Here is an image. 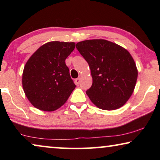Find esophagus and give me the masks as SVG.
Returning a JSON list of instances; mask_svg holds the SVG:
<instances>
[{
    "label": "esophagus",
    "mask_w": 160,
    "mask_h": 160,
    "mask_svg": "<svg viewBox=\"0 0 160 160\" xmlns=\"http://www.w3.org/2000/svg\"><path fill=\"white\" fill-rule=\"evenodd\" d=\"M80 82V78H77V79L75 80V85H78V86L79 85Z\"/></svg>",
    "instance_id": "34e87169"
}]
</instances>
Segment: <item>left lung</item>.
I'll return each mask as SVG.
<instances>
[{
	"label": "left lung",
	"mask_w": 160,
	"mask_h": 160,
	"mask_svg": "<svg viewBox=\"0 0 160 160\" xmlns=\"http://www.w3.org/2000/svg\"><path fill=\"white\" fill-rule=\"evenodd\" d=\"M76 48L90 67L92 85L86 92L99 109L112 111L126 104L133 92L138 69L125 48L105 39L85 40Z\"/></svg>",
	"instance_id": "left-lung-1"
}]
</instances>
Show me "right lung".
<instances>
[{"label": "right lung", "instance_id": "obj_1", "mask_svg": "<svg viewBox=\"0 0 160 160\" xmlns=\"http://www.w3.org/2000/svg\"><path fill=\"white\" fill-rule=\"evenodd\" d=\"M75 47L74 42H47L27 61L22 83L27 98L35 108L53 112L69 98L75 85L65 61Z\"/></svg>", "mask_w": 160, "mask_h": 160}]
</instances>
